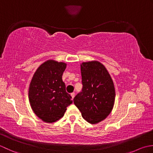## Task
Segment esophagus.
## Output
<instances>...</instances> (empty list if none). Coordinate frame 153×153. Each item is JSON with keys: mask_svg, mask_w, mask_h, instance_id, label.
<instances>
[{"mask_svg": "<svg viewBox=\"0 0 153 153\" xmlns=\"http://www.w3.org/2000/svg\"><path fill=\"white\" fill-rule=\"evenodd\" d=\"M71 97H72V99H74V97H75V93H71Z\"/></svg>", "mask_w": 153, "mask_h": 153, "instance_id": "1", "label": "esophagus"}]
</instances>
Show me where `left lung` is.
I'll use <instances>...</instances> for the list:
<instances>
[{"label": "left lung", "mask_w": 153, "mask_h": 153, "mask_svg": "<svg viewBox=\"0 0 153 153\" xmlns=\"http://www.w3.org/2000/svg\"><path fill=\"white\" fill-rule=\"evenodd\" d=\"M82 91L74 99L83 119L92 124L105 120L114 105V85L108 70L99 61L81 64Z\"/></svg>", "instance_id": "left-lung-1"}]
</instances>
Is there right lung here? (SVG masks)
Listing matches in <instances>:
<instances>
[{
	"mask_svg": "<svg viewBox=\"0 0 153 153\" xmlns=\"http://www.w3.org/2000/svg\"><path fill=\"white\" fill-rule=\"evenodd\" d=\"M66 65L54 60L45 61L31 79L28 91L30 106L35 114L45 122L60 119L73 102L62 81Z\"/></svg>",
	"mask_w": 153,
	"mask_h": 153,
	"instance_id": "obj_1",
	"label": "right lung"
}]
</instances>
